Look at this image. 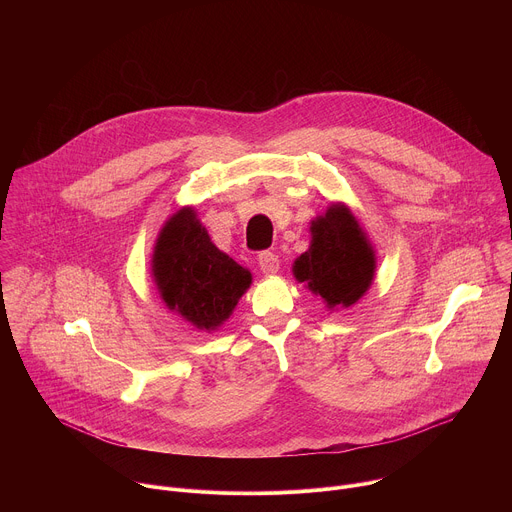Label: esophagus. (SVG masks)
<instances>
[{
    "instance_id": "obj_1",
    "label": "esophagus",
    "mask_w": 512,
    "mask_h": 512,
    "mask_svg": "<svg viewBox=\"0 0 512 512\" xmlns=\"http://www.w3.org/2000/svg\"><path fill=\"white\" fill-rule=\"evenodd\" d=\"M259 267H261V271H263L265 275H275V273L279 271V259H277V255L271 253V251H263V253L259 255Z\"/></svg>"
}]
</instances>
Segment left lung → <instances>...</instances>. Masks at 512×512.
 I'll return each instance as SVG.
<instances>
[{
	"label": "left lung",
	"instance_id": "1",
	"mask_svg": "<svg viewBox=\"0 0 512 512\" xmlns=\"http://www.w3.org/2000/svg\"><path fill=\"white\" fill-rule=\"evenodd\" d=\"M311 243L293 263L299 283L323 299L329 311L353 307L373 285L375 247L345 203H331L311 221Z\"/></svg>",
	"mask_w": 512,
	"mask_h": 512
}]
</instances>
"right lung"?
<instances>
[{"label": "right lung", "instance_id": "right-lung-1", "mask_svg": "<svg viewBox=\"0 0 512 512\" xmlns=\"http://www.w3.org/2000/svg\"><path fill=\"white\" fill-rule=\"evenodd\" d=\"M151 277L165 307L199 331H217L251 287L249 269L215 247L193 207H181L161 227Z\"/></svg>", "mask_w": 512, "mask_h": 512}]
</instances>
